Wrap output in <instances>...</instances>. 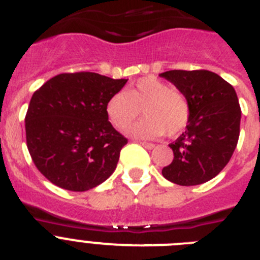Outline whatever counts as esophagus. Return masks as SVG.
Returning a JSON list of instances; mask_svg holds the SVG:
<instances>
[{"label": "esophagus", "mask_w": 260, "mask_h": 260, "mask_svg": "<svg viewBox=\"0 0 260 260\" xmlns=\"http://www.w3.org/2000/svg\"><path fill=\"white\" fill-rule=\"evenodd\" d=\"M139 144H142V146L144 147V148H147V150H152L153 147H155V144L152 143H147V142H141Z\"/></svg>", "instance_id": "esophagus-1"}]
</instances>
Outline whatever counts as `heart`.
Instances as JSON below:
<instances>
[{"label":"heart","instance_id":"obj_1","mask_svg":"<svg viewBox=\"0 0 260 260\" xmlns=\"http://www.w3.org/2000/svg\"><path fill=\"white\" fill-rule=\"evenodd\" d=\"M105 109L110 123L118 130L127 127L143 109L147 118L128 127L127 133L144 139L164 134L177 137L185 130L190 118L186 96L156 77L141 78L126 91L112 95Z\"/></svg>","mask_w":260,"mask_h":260}]
</instances>
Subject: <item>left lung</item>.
Returning <instances> with one entry per match:
<instances>
[{
    "instance_id": "8db88e82",
    "label": "left lung",
    "mask_w": 260,
    "mask_h": 260,
    "mask_svg": "<svg viewBox=\"0 0 260 260\" xmlns=\"http://www.w3.org/2000/svg\"><path fill=\"white\" fill-rule=\"evenodd\" d=\"M186 96L190 118L186 130L169 144L173 161L162 176L181 186L212 180L229 162L240 137L241 108L233 87L208 70L161 73Z\"/></svg>"
}]
</instances>
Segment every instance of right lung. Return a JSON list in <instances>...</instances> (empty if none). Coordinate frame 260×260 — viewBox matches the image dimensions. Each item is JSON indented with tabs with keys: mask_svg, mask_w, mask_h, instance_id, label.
<instances>
[{
	"mask_svg": "<svg viewBox=\"0 0 260 260\" xmlns=\"http://www.w3.org/2000/svg\"><path fill=\"white\" fill-rule=\"evenodd\" d=\"M127 79L96 73L59 74L31 98L27 148L45 178L61 189L87 191L108 180L127 139L108 121L107 103Z\"/></svg>",
	"mask_w": 260,
	"mask_h": 260,
	"instance_id": "obj_1",
	"label": "right lung"
}]
</instances>
